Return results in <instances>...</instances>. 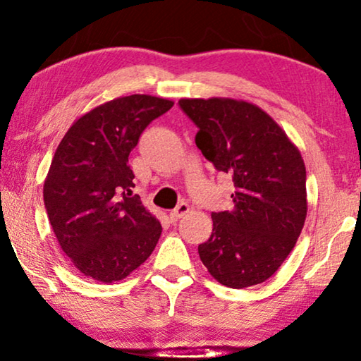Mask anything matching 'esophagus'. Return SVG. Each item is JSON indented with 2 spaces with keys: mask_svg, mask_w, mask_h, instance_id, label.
<instances>
[{
  "mask_svg": "<svg viewBox=\"0 0 361 361\" xmlns=\"http://www.w3.org/2000/svg\"><path fill=\"white\" fill-rule=\"evenodd\" d=\"M188 212H189V205L186 202H180L172 212H170V221L176 223L180 218L185 216Z\"/></svg>",
  "mask_w": 361,
  "mask_h": 361,
  "instance_id": "1",
  "label": "esophagus"
}]
</instances>
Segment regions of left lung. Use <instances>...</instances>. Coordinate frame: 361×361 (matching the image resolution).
<instances>
[{
    "label": "left lung",
    "mask_w": 361,
    "mask_h": 361,
    "mask_svg": "<svg viewBox=\"0 0 361 361\" xmlns=\"http://www.w3.org/2000/svg\"><path fill=\"white\" fill-rule=\"evenodd\" d=\"M199 132L195 145L235 191L232 209L213 212L210 239L199 245L219 283H262L296 245L307 215L305 167L279 124L261 108L231 99L178 102Z\"/></svg>",
    "instance_id": "obj_1"
}]
</instances>
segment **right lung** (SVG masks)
I'll return each mask as SVG.
<instances>
[{"instance_id": "obj_1", "label": "right lung", "mask_w": 361, "mask_h": 361, "mask_svg": "<svg viewBox=\"0 0 361 361\" xmlns=\"http://www.w3.org/2000/svg\"><path fill=\"white\" fill-rule=\"evenodd\" d=\"M173 102L129 95L79 118L54 154L44 205L60 248L85 277L111 283L149 258L162 226L132 194L130 151Z\"/></svg>"}]
</instances>
